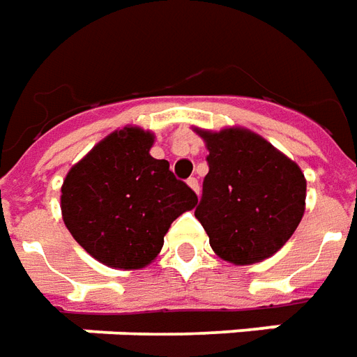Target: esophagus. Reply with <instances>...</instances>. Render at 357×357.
Segmentation results:
<instances>
[{
	"mask_svg": "<svg viewBox=\"0 0 357 357\" xmlns=\"http://www.w3.org/2000/svg\"><path fill=\"white\" fill-rule=\"evenodd\" d=\"M187 185L191 187V189H193V191L197 195H199V191H201V185H199V179H197V178H189V179H187Z\"/></svg>",
	"mask_w": 357,
	"mask_h": 357,
	"instance_id": "34e87169",
	"label": "esophagus"
}]
</instances>
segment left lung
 <instances>
[{
	"label": "left lung",
	"mask_w": 357,
	"mask_h": 357,
	"mask_svg": "<svg viewBox=\"0 0 357 357\" xmlns=\"http://www.w3.org/2000/svg\"><path fill=\"white\" fill-rule=\"evenodd\" d=\"M208 149V174L195 210L222 260L250 266L291 239L306 210L300 166L252 130L193 128Z\"/></svg>",
	"instance_id": "left-lung-1"
}]
</instances>
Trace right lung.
I'll list each match as a JSON object with an SVG mask.
<instances>
[{"mask_svg":"<svg viewBox=\"0 0 357 357\" xmlns=\"http://www.w3.org/2000/svg\"><path fill=\"white\" fill-rule=\"evenodd\" d=\"M155 133L114 130L74 164L61 185L66 229L97 262L141 269L162 250L172 222L197 206L168 160L151 156Z\"/></svg>","mask_w":357,"mask_h":357,"instance_id":"obj_1","label":"right lung"}]
</instances>
